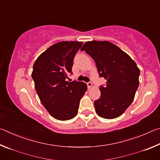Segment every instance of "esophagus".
<instances>
[{"mask_svg":"<svg viewBox=\"0 0 160 160\" xmlns=\"http://www.w3.org/2000/svg\"><path fill=\"white\" fill-rule=\"evenodd\" d=\"M87 85H88V88H92V86H93L92 83L91 82H89L87 83Z\"/></svg>","mask_w":160,"mask_h":160,"instance_id":"obj_1","label":"esophagus"}]
</instances>
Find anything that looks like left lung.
<instances>
[{"instance_id":"1","label":"left lung","mask_w":160,"mask_h":160,"mask_svg":"<svg viewBox=\"0 0 160 160\" xmlns=\"http://www.w3.org/2000/svg\"><path fill=\"white\" fill-rule=\"evenodd\" d=\"M95 61L100 77L101 96L94 101L96 113L112 119L122 115L131 104L139 85L140 70L135 62L117 46L107 41L87 42L81 48Z\"/></svg>"}]
</instances>
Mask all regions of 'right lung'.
<instances>
[{
	"mask_svg": "<svg viewBox=\"0 0 160 160\" xmlns=\"http://www.w3.org/2000/svg\"><path fill=\"white\" fill-rule=\"evenodd\" d=\"M82 42H61L51 46L35 61L32 77L43 106L51 116L66 121L78 114L80 99L88 87L66 81L72 73L75 53Z\"/></svg>",
	"mask_w": 160,
	"mask_h": 160,
	"instance_id": "obj_1",
	"label": "right lung"
}]
</instances>
